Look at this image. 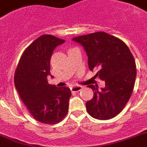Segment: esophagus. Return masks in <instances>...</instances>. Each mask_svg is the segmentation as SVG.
I'll return each instance as SVG.
<instances>
[{
	"mask_svg": "<svg viewBox=\"0 0 147 147\" xmlns=\"http://www.w3.org/2000/svg\"><path fill=\"white\" fill-rule=\"evenodd\" d=\"M82 89V87H81V86H74V87H73L71 88V91L72 93L74 92H78L79 91H81Z\"/></svg>",
	"mask_w": 147,
	"mask_h": 147,
	"instance_id": "obj_1",
	"label": "esophagus"
}]
</instances>
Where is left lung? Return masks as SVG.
Wrapping results in <instances>:
<instances>
[{
    "instance_id": "obj_1",
    "label": "left lung",
    "mask_w": 147,
    "mask_h": 147,
    "mask_svg": "<svg viewBox=\"0 0 147 147\" xmlns=\"http://www.w3.org/2000/svg\"><path fill=\"white\" fill-rule=\"evenodd\" d=\"M84 47L90 71L105 82V87H87L93 91V98L86 103L88 114L95 119L106 120L122 111L133 92L136 65L125 43L105 32H96L72 38Z\"/></svg>"
}]
</instances>
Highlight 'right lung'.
<instances>
[{
    "instance_id": "right-lung-1",
    "label": "right lung",
    "mask_w": 147,
    "mask_h": 147,
    "mask_svg": "<svg viewBox=\"0 0 147 147\" xmlns=\"http://www.w3.org/2000/svg\"><path fill=\"white\" fill-rule=\"evenodd\" d=\"M65 40L52 35H42L24 51L14 74V84L21 100L36 120L55 125L68 111L70 89L48 83L50 60L54 49Z\"/></svg>"
}]
</instances>
